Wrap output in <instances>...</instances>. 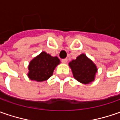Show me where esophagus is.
Listing matches in <instances>:
<instances>
[{
	"label": "esophagus",
	"instance_id": "34e87169",
	"mask_svg": "<svg viewBox=\"0 0 120 120\" xmlns=\"http://www.w3.org/2000/svg\"><path fill=\"white\" fill-rule=\"evenodd\" d=\"M61 62L63 63H67V59H63L61 60Z\"/></svg>",
	"mask_w": 120,
	"mask_h": 120
}]
</instances>
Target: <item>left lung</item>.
<instances>
[{
	"instance_id": "1",
	"label": "left lung",
	"mask_w": 120,
	"mask_h": 120,
	"mask_svg": "<svg viewBox=\"0 0 120 120\" xmlns=\"http://www.w3.org/2000/svg\"><path fill=\"white\" fill-rule=\"evenodd\" d=\"M73 77L83 84H89L95 80L98 72L96 65L84 53L79 55L76 59L69 63Z\"/></svg>"
}]
</instances>
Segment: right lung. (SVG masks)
Instances as JSON below:
<instances>
[{
    "label": "right lung",
    "instance_id": "add662e5",
    "mask_svg": "<svg viewBox=\"0 0 120 120\" xmlns=\"http://www.w3.org/2000/svg\"><path fill=\"white\" fill-rule=\"evenodd\" d=\"M60 64L57 57H52L45 51H42L34 57L29 64L27 75L30 80L44 81L53 75L54 69Z\"/></svg>",
    "mask_w": 120,
    "mask_h": 120
}]
</instances>
